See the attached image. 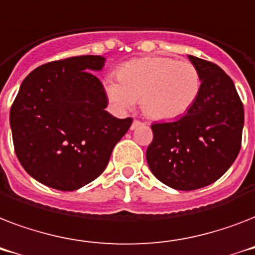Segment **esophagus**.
<instances>
[{"instance_id": "obj_1", "label": "esophagus", "mask_w": 255, "mask_h": 255, "mask_svg": "<svg viewBox=\"0 0 255 255\" xmlns=\"http://www.w3.org/2000/svg\"><path fill=\"white\" fill-rule=\"evenodd\" d=\"M144 123H141V122H139V120H133V123H132L131 126V129L133 131V129H136L137 127H140V126H143Z\"/></svg>"}]
</instances>
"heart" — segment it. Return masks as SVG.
Segmentation results:
<instances>
[{"instance_id": "1", "label": "heart", "mask_w": 255, "mask_h": 255, "mask_svg": "<svg viewBox=\"0 0 255 255\" xmlns=\"http://www.w3.org/2000/svg\"><path fill=\"white\" fill-rule=\"evenodd\" d=\"M103 90L115 111H128L140 99L148 118L174 120L185 115L196 103L201 77L189 62L167 57L139 58L120 66L118 79L106 78Z\"/></svg>"}]
</instances>
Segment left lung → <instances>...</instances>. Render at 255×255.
Instances as JSON below:
<instances>
[{
    "instance_id": "obj_1",
    "label": "left lung",
    "mask_w": 255,
    "mask_h": 255,
    "mask_svg": "<svg viewBox=\"0 0 255 255\" xmlns=\"http://www.w3.org/2000/svg\"><path fill=\"white\" fill-rule=\"evenodd\" d=\"M201 77L193 107L180 119L152 124L147 149L152 173L177 190H193L221 177L237 159L244 129V106L221 67L188 55Z\"/></svg>"
}]
</instances>
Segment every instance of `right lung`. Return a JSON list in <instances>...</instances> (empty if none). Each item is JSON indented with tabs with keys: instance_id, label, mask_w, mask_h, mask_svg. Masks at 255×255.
<instances>
[{
	"instance_id": "obj_1",
	"label": "right lung",
	"mask_w": 255,
	"mask_h": 255,
	"mask_svg": "<svg viewBox=\"0 0 255 255\" xmlns=\"http://www.w3.org/2000/svg\"><path fill=\"white\" fill-rule=\"evenodd\" d=\"M106 58L50 62L23 79L10 110L14 149L23 169L43 185L77 190L99 177L132 124L107 112L102 82L92 73Z\"/></svg>"
}]
</instances>
